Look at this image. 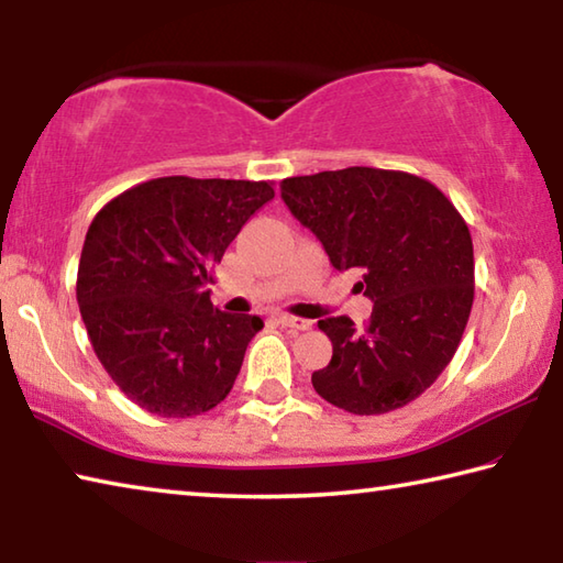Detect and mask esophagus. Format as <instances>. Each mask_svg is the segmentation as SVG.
<instances>
[{
	"label": "esophagus",
	"instance_id": "obj_1",
	"mask_svg": "<svg viewBox=\"0 0 563 563\" xmlns=\"http://www.w3.org/2000/svg\"><path fill=\"white\" fill-rule=\"evenodd\" d=\"M275 320H278L283 328H290V330H310V328H312V322H310V320H305V318L278 316V318H275Z\"/></svg>",
	"mask_w": 563,
	"mask_h": 563
}]
</instances>
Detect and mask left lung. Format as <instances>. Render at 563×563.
<instances>
[{
  "mask_svg": "<svg viewBox=\"0 0 563 563\" xmlns=\"http://www.w3.org/2000/svg\"><path fill=\"white\" fill-rule=\"evenodd\" d=\"M285 206L316 233L332 268L360 271L373 316L318 328L332 342L312 387L352 415L405 407L450 365L474 300V247L464 218L430 180L367 166L295 176Z\"/></svg>",
  "mask_w": 563,
  "mask_h": 563,
  "instance_id": "1",
  "label": "left lung"
}]
</instances>
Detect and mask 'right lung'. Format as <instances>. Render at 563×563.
Returning <instances> with one entry per match:
<instances>
[{
	"instance_id": "right-lung-1",
	"label": "right lung",
	"mask_w": 563,
	"mask_h": 563,
	"mask_svg": "<svg viewBox=\"0 0 563 563\" xmlns=\"http://www.w3.org/2000/svg\"><path fill=\"white\" fill-rule=\"evenodd\" d=\"M273 196L265 180L166 176L123 190L91 221L76 300L103 369L141 409L194 417L233 389L263 320L213 308L208 283Z\"/></svg>"
}]
</instances>
